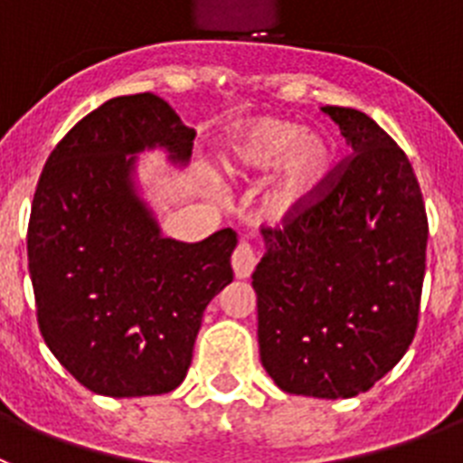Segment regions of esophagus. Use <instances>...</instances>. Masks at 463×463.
<instances>
[{"label": "esophagus", "instance_id": "1", "mask_svg": "<svg viewBox=\"0 0 463 463\" xmlns=\"http://www.w3.org/2000/svg\"><path fill=\"white\" fill-rule=\"evenodd\" d=\"M256 263H259V254L254 251V247L247 242H240L235 254H232V270H235V278L247 279L254 273Z\"/></svg>", "mask_w": 463, "mask_h": 463}]
</instances>
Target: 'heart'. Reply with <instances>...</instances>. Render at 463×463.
I'll return each instance as SVG.
<instances>
[{
	"mask_svg": "<svg viewBox=\"0 0 463 463\" xmlns=\"http://www.w3.org/2000/svg\"><path fill=\"white\" fill-rule=\"evenodd\" d=\"M225 176L250 178L273 169L268 202L278 216H297L327 193L339 146L327 131H304L282 118H254L228 131L219 153Z\"/></svg>",
	"mask_w": 463,
	"mask_h": 463,
	"instance_id": "1",
	"label": "heart"
}]
</instances>
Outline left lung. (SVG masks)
Here are the masks:
<instances>
[{
	"instance_id": "left-lung-1",
	"label": "left lung",
	"mask_w": 463,
	"mask_h": 463,
	"mask_svg": "<svg viewBox=\"0 0 463 463\" xmlns=\"http://www.w3.org/2000/svg\"><path fill=\"white\" fill-rule=\"evenodd\" d=\"M322 112L355 155L317 204L263 228L251 287L270 379L285 393L336 400L370 391L410 348L429 221L398 143L364 112Z\"/></svg>"
}]
</instances>
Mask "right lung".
<instances>
[{
	"mask_svg": "<svg viewBox=\"0 0 463 463\" xmlns=\"http://www.w3.org/2000/svg\"><path fill=\"white\" fill-rule=\"evenodd\" d=\"M195 131L155 93L106 100L56 146L37 184L27 266L49 351L108 398L162 395L188 374L202 316L232 282L238 232L165 238L136 181L138 155L184 166Z\"/></svg>",
	"mask_w": 463,
	"mask_h": 463,
	"instance_id": "right-lung-1",
	"label": "right lung"
}]
</instances>
